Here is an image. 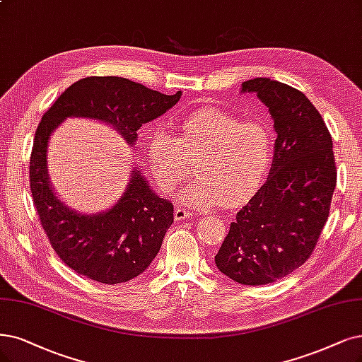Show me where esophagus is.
Listing matches in <instances>:
<instances>
[{
    "mask_svg": "<svg viewBox=\"0 0 362 362\" xmlns=\"http://www.w3.org/2000/svg\"><path fill=\"white\" fill-rule=\"evenodd\" d=\"M192 216H194L192 213H189L186 209H176V210H174V219H176V221H185V219H189Z\"/></svg>",
    "mask_w": 362,
    "mask_h": 362,
    "instance_id": "34e87169",
    "label": "esophagus"
}]
</instances>
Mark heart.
Returning a JSON list of instances; mask_svg holds the SVG:
<instances>
[{
	"label": "heart",
	"mask_w": 362,
	"mask_h": 362,
	"mask_svg": "<svg viewBox=\"0 0 362 362\" xmlns=\"http://www.w3.org/2000/svg\"><path fill=\"white\" fill-rule=\"evenodd\" d=\"M149 164L156 185L173 191L191 173L195 161L198 176L180 199L191 207H233L246 202L262 185L272 165L273 134L261 122H243L216 109H203L185 116L177 139L156 131L149 140Z\"/></svg>",
	"instance_id": "heart-1"
}]
</instances>
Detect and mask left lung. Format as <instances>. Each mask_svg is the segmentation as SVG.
I'll return each mask as SVG.
<instances>
[{
  "instance_id": "1",
  "label": "left lung",
  "mask_w": 362,
  "mask_h": 362,
  "mask_svg": "<svg viewBox=\"0 0 362 362\" xmlns=\"http://www.w3.org/2000/svg\"><path fill=\"white\" fill-rule=\"evenodd\" d=\"M274 122V155L267 182L237 213L215 257L218 270L242 285L273 284L313 252L336 189L332 139L303 92L267 77L242 83Z\"/></svg>"
}]
</instances>
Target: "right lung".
<instances>
[{
    "instance_id": "right-lung-1",
    "label": "right lung",
    "mask_w": 362,
    "mask_h": 362,
    "mask_svg": "<svg viewBox=\"0 0 362 362\" xmlns=\"http://www.w3.org/2000/svg\"><path fill=\"white\" fill-rule=\"evenodd\" d=\"M182 92L165 95L124 77H85L64 90L40 122L30 163L34 206L58 257L76 273L116 285L137 277L158 255L171 226L173 204L159 198L134 164L117 202L97 213L65 204L53 189L47 170L50 136L69 117L112 127L129 147L137 129L176 105Z\"/></svg>"
}]
</instances>
